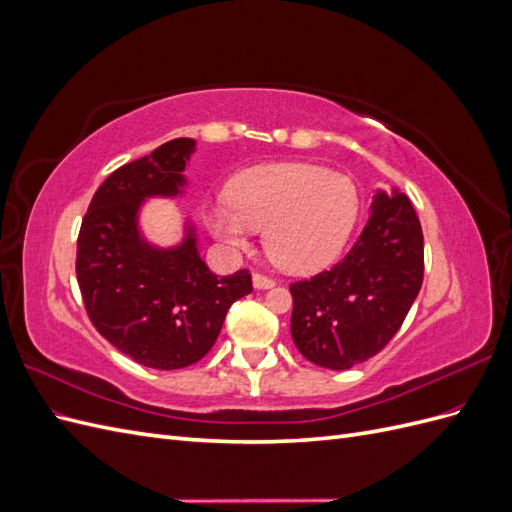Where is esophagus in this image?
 <instances>
[{
  "label": "esophagus",
  "mask_w": 512,
  "mask_h": 512,
  "mask_svg": "<svg viewBox=\"0 0 512 512\" xmlns=\"http://www.w3.org/2000/svg\"><path fill=\"white\" fill-rule=\"evenodd\" d=\"M252 284H254V288H258V290H269V288L275 286V280H271V277L262 275V273H254V275H252Z\"/></svg>",
  "instance_id": "esophagus-1"
}]
</instances>
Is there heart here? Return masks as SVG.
<instances>
[{"mask_svg": "<svg viewBox=\"0 0 512 512\" xmlns=\"http://www.w3.org/2000/svg\"><path fill=\"white\" fill-rule=\"evenodd\" d=\"M228 203L207 209L211 232L230 250H247L265 230V250L288 273H316L342 254L359 220L354 181L316 164L277 162L230 181Z\"/></svg>", "mask_w": 512, "mask_h": 512, "instance_id": "obj_1", "label": "heart"}]
</instances>
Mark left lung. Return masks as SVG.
<instances>
[{
	"label": "left lung",
	"instance_id": "obj_1",
	"mask_svg": "<svg viewBox=\"0 0 512 512\" xmlns=\"http://www.w3.org/2000/svg\"><path fill=\"white\" fill-rule=\"evenodd\" d=\"M423 230L410 198L378 190L369 222L342 262L290 284L292 342L307 361L350 369L404 324L423 284Z\"/></svg>",
	"mask_w": 512,
	"mask_h": 512
}]
</instances>
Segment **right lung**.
I'll return each instance as SVG.
<instances>
[{"label": "right lung", "mask_w": 512, "mask_h": 512, "mask_svg": "<svg viewBox=\"0 0 512 512\" xmlns=\"http://www.w3.org/2000/svg\"><path fill=\"white\" fill-rule=\"evenodd\" d=\"M196 149L175 138L108 175L76 241V280L91 324L119 352L153 369L188 367L211 350L226 312L252 292L241 269L218 277L198 254L194 226L175 247H156L138 228L151 196H179Z\"/></svg>", "instance_id": "add662e5"}]
</instances>
